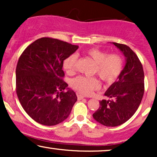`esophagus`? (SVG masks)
<instances>
[{"mask_svg":"<svg viewBox=\"0 0 157 157\" xmlns=\"http://www.w3.org/2000/svg\"><path fill=\"white\" fill-rule=\"evenodd\" d=\"M85 96H83V95L82 94H77V98H78V100H82V99L85 98Z\"/></svg>","mask_w":157,"mask_h":157,"instance_id":"1","label":"esophagus"}]
</instances>
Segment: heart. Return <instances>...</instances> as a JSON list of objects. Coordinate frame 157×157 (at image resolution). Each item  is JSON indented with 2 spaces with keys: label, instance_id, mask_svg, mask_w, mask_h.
<instances>
[{
  "label": "heart",
  "instance_id": "heart-1",
  "mask_svg": "<svg viewBox=\"0 0 157 157\" xmlns=\"http://www.w3.org/2000/svg\"><path fill=\"white\" fill-rule=\"evenodd\" d=\"M86 55L94 62L93 73L106 83L114 82L121 74L123 68V60L117 54L108 55L105 52L97 48H91L86 52ZM77 55L71 54L65 59L63 68L69 75H73L77 70ZM74 89L82 94H91L95 90L100 89V84L96 77L79 76L71 80Z\"/></svg>",
  "mask_w": 157,
  "mask_h": 157
}]
</instances>
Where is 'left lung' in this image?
I'll use <instances>...</instances> for the list:
<instances>
[{
  "label": "left lung",
  "mask_w": 157,
  "mask_h": 157,
  "mask_svg": "<svg viewBox=\"0 0 157 157\" xmlns=\"http://www.w3.org/2000/svg\"><path fill=\"white\" fill-rule=\"evenodd\" d=\"M125 57V66L117 80L105 91L109 100H102L93 113L99 123L109 127L123 124L130 119L141 103L144 94V71L137 55L129 46L112 43Z\"/></svg>",
  "instance_id": "left-lung-1"
}]
</instances>
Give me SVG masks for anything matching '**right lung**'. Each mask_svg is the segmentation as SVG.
<instances>
[{"instance_id": "obj_1", "label": "right lung", "mask_w": 157, "mask_h": 157, "mask_svg": "<svg viewBox=\"0 0 157 157\" xmlns=\"http://www.w3.org/2000/svg\"><path fill=\"white\" fill-rule=\"evenodd\" d=\"M77 48L60 40L42 37L21 54L16 67V92L24 111L38 123L55 125L69 116L77 97L63 80V65Z\"/></svg>"}]
</instances>
